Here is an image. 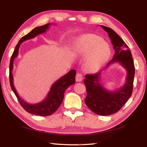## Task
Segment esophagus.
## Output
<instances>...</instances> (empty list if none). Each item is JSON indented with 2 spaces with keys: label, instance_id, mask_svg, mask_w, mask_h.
<instances>
[{
  "label": "esophagus",
  "instance_id": "obj_1",
  "mask_svg": "<svg viewBox=\"0 0 147 147\" xmlns=\"http://www.w3.org/2000/svg\"><path fill=\"white\" fill-rule=\"evenodd\" d=\"M76 79L77 82H81V81H82V79H83L82 74H80V73L77 74L76 77Z\"/></svg>",
  "mask_w": 147,
  "mask_h": 147
}]
</instances>
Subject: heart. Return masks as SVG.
Instances as JSON below:
<instances>
[{"label": "heart", "mask_w": 147, "mask_h": 147, "mask_svg": "<svg viewBox=\"0 0 147 147\" xmlns=\"http://www.w3.org/2000/svg\"><path fill=\"white\" fill-rule=\"evenodd\" d=\"M73 53L79 57H86L84 66L90 72L99 70L109 59L111 50L103 39L94 34L81 36L74 42Z\"/></svg>", "instance_id": "obj_1"}]
</instances>
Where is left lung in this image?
Returning <instances> with one entry per match:
<instances>
[{
  "mask_svg": "<svg viewBox=\"0 0 147 147\" xmlns=\"http://www.w3.org/2000/svg\"><path fill=\"white\" fill-rule=\"evenodd\" d=\"M108 33L115 51L113 59L107 64L119 63L126 70L125 84L113 91L106 90L99 82L101 72L86 75L84 84L87 90V97L84 101L87 107L94 113L100 116H107L118 112L125 105L131 96L135 76V65L131 51L125 41L116 32L108 27L100 26Z\"/></svg>",
  "mask_w": 147,
  "mask_h": 147,
  "instance_id": "1",
  "label": "left lung"
}]
</instances>
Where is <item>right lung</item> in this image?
Segmentation results:
<instances>
[{"label": "right lung", "instance_id": "obj_1", "mask_svg": "<svg viewBox=\"0 0 147 147\" xmlns=\"http://www.w3.org/2000/svg\"><path fill=\"white\" fill-rule=\"evenodd\" d=\"M50 23H47L41 26H38L29 32V33L24 36L21 38L19 41L18 45H16L15 50L10 60L9 65V80L11 89L17 97L18 100L21 106L27 112L34 115L41 116H50L54 113L58 109L61 105L63 100L64 93L65 90L70 86L74 84L76 82V71L75 70H71L65 76L60 77L51 86V89L49 91L46 98L43 101L36 104H29L26 101L22 99L19 96L14 86V79L12 76V69L14 66V60L18 57L19 53V49L22 42H24L30 39L34 38L36 36L46 32L47 29H49Z\"/></svg>", "mask_w": 147, "mask_h": 147}]
</instances>
